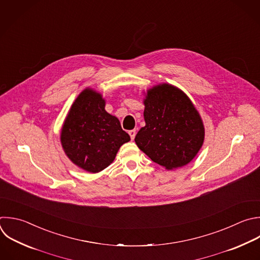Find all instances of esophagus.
Instances as JSON below:
<instances>
[{"label": "esophagus", "instance_id": "esophagus-1", "mask_svg": "<svg viewBox=\"0 0 260 260\" xmlns=\"http://www.w3.org/2000/svg\"><path fill=\"white\" fill-rule=\"evenodd\" d=\"M128 135L131 136V139H132V140H134V139H135V137H136V131H135V129L129 131V132H128Z\"/></svg>", "mask_w": 260, "mask_h": 260}]
</instances>
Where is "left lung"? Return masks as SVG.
<instances>
[{"mask_svg": "<svg viewBox=\"0 0 260 260\" xmlns=\"http://www.w3.org/2000/svg\"><path fill=\"white\" fill-rule=\"evenodd\" d=\"M144 99L146 125L135 138L139 149L167 170L190 163L205 137L202 118L190 98L177 86L159 83Z\"/></svg>", "mask_w": 260, "mask_h": 260, "instance_id": "obj_1", "label": "left lung"}]
</instances>
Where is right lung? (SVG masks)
<instances>
[{
	"label": "right lung",
	"mask_w": 260,
	"mask_h": 260,
	"mask_svg": "<svg viewBox=\"0 0 260 260\" xmlns=\"http://www.w3.org/2000/svg\"><path fill=\"white\" fill-rule=\"evenodd\" d=\"M101 93L84 89L72 103L60 135L62 148L79 168L97 174L108 167L119 148L131 141L118 118L105 110Z\"/></svg>",
	"instance_id": "add662e5"
}]
</instances>
